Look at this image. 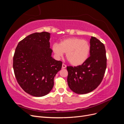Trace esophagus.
Returning a JSON list of instances; mask_svg holds the SVG:
<instances>
[{
    "label": "esophagus",
    "instance_id": "esophagus-1",
    "mask_svg": "<svg viewBox=\"0 0 124 124\" xmlns=\"http://www.w3.org/2000/svg\"><path fill=\"white\" fill-rule=\"evenodd\" d=\"M66 67H67V66L65 64H64V63H62V69L66 68Z\"/></svg>",
    "mask_w": 124,
    "mask_h": 124
}]
</instances>
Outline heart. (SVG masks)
<instances>
[{
    "mask_svg": "<svg viewBox=\"0 0 124 124\" xmlns=\"http://www.w3.org/2000/svg\"><path fill=\"white\" fill-rule=\"evenodd\" d=\"M52 49L58 57L66 53V57L71 64L78 66L87 59L91 48L87 41L73 37L62 40L59 44L54 43Z\"/></svg>",
    "mask_w": 124,
    "mask_h": 124,
    "instance_id": "heart-1",
    "label": "heart"
}]
</instances>
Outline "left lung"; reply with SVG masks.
Wrapping results in <instances>:
<instances>
[{
	"label": "left lung",
	"instance_id": "8db88e82",
	"mask_svg": "<svg viewBox=\"0 0 124 124\" xmlns=\"http://www.w3.org/2000/svg\"><path fill=\"white\" fill-rule=\"evenodd\" d=\"M90 56L83 64L67 66V82L69 88L78 94H85L95 89L102 82L107 68L104 45L94 37L90 40Z\"/></svg>",
	"mask_w": 124,
	"mask_h": 124
}]
</instances>
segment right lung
<instances>
[{
  "mask_svg": "<svg viewBox=\"0 0 124 124\" xmlns=\"http://www.w3.org/2000/svg\"><path fill=\"white\" fill-rule=\"evenodd\" d=\"M50 33L35 32L18 43L13 58V68L18 84L24 91L35 97L50 93L54 78L62 62L51 57Z\"/></svg>",
  "mask_w": 124,
  "mask_h": 124,
  "instance_id": "add662e5",
  "label": "right lung"
}]
</instances>
